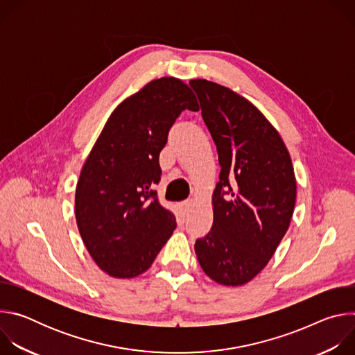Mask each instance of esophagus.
<instances>
[{
  "mask_svg": "<svg viewBox=\"0 0 355 355\" xmlns=\"http://www.w3.org/2000/svg\"><path fill=\"white\" fill-rule=\"evenodd\" d=\"M191 205H192V199H185V200L180 202L178 208H180V211L185 215V214L189 211V207H191Z\"/></svg>",
  "mask_w": 355,
  "mask_h": 355,
  "instance_id": "esophagus-1",
  "label": "esophagus"
}]
</instances>
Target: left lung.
<instances>
[{
	"label": "left lung",
	"instance_id": "1",
	"mask_svg": "<svg viewBox=\"0 0 355 355\" xmlns=\"http://www.w3.org/2000/svg\"><path fill=\"white\" fill-rule=\"evenodd\" d=\"M189 85L220 164L214 225L195 241V254L211 279L243 285L268 264L289 227L296 199L292 162L278 132L248 99L208 80Z\"/></svg>",
	"mask_w": 355,
	"mask_h": 355
}]
</instances>
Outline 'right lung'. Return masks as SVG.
<instances>
[{
    "label": "right lung",
    "instance_id": "obj_1",
    "mask_svg": "<svg viewBox=\"0 0 355 355\" xmlns=\"http://www.w3.org/2000/svg\"><path fill=\"white\" fill-rule=\"evenodd\" d=\"M198 111L187 84L164 77L146 84L111 114L84 163L76 219L96 266L115 278L150 268L177 227L162 207L160 151L182 111Z\"/></svg>",
    "mask_w": 355,
    "mask_h": 355
}]
</instances>
